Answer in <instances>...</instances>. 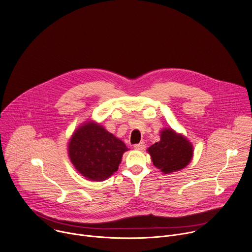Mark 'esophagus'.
I'll return each mask as SVG.
<instances>
[{"label":"esophagus","mask_w":252,"mask_h":252,"mask_svg":"<svg viewBox=\"0 0 252 252\" xmlns=\"http://www.w3.org/2000/svg\"><path fill=\"white\" fill-rule=\"evenodd\" d=\"M133 148H134V150H137V151H143L145 150L146 146H145V143L141 142V143H136V145L133 146Z\"/></svg>","instance_id":"1"}]
</instances>
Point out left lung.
I'll list each match as a JSON object with an SVG mask.
<instances>
[{
    "label": "left lung",
    "instance_id": "1",
    "mask_svg": "<svg viewBox=\"0 0 252 252\" xmlns=\"http://www.w3.org/2000/svg\"><path fill=\"white\" fill-rule=\"evenodd\" d=\"M156 167L164 173H170L186 167L192 158L191 143L172 129L161 131L160 140L149 150Z\"/></svg>",
    "mask_w": 252,
    "mask_h": 252
}]
</instances>
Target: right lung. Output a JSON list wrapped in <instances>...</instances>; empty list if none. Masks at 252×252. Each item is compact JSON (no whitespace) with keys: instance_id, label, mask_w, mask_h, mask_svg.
I'll return each mask as SVG.
<instances>
[{"instance_id":"right-lung-1","label":"right lung","mask_w":252,"mask_h":252,"mask_svg":"<svg viewBox=\"0 0 252 252\" xmlns=\"http://www.w3.org/2000/svg\"><path fill=\"white\" fill-rule=\"evenodd\" d=\"M127 150L121 139L94 123L79 127L68 143V156L77 170L96 182L118 170Z\"/></svg>"}]
</instances>
